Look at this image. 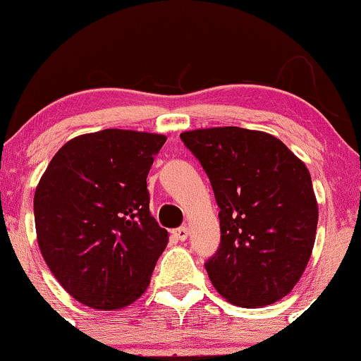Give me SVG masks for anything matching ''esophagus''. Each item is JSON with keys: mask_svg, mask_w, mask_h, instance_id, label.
Wrapping results in <instances>:
<instances>
[{"mask_svg": "<svg viewBox=\"0 0 361 361\" xmlns=\"http://www.w3.org/2000/svg\"><path fill=\"white\" fill-rule=\"evenodd\" d=\"M172 235H174L179 241H185L187 236H189V228H187V226H180V228H176L172 231Z\"/></svg>", "mask_w": 361, "mask_h": 361, "instance_id": "34e87169", "label": "esophagus"}]
</instances>
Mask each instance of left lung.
Listing matches in <instances>:
<instances>
[{"instance_id":"left-lung-1","label":"left lung","mask_w":361,"mask_h":361,"mask_svg":"<svg viewBox=\"0 0 361 361\" xmlns=\"http://www.w3.org/2000/svg\"><path fill=\"white\" fill-rule=\"evenodd\" d=\"M209 176L221 241L205 263L214 288L240 307L288 295L312 255L319 207L307 167L283 141L238 126L180 135Z\"/></svg>"}]
</instances>
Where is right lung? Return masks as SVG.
Masks as SVG:
<instances>
[{"mask_svg":"<svg viewBox=\"0 0 361 361\" xmlns=\"http://www.w3.org/2000/svg\"><path fill=\"white\" fill-rule=\"evenodd\" d=\"M167 137L103 130L67 141L34 194L49 269L83 305L115 310L140 299L167 246L149 212L146 177Z\"/></svg>","mask_w":361,"mask_h":361,"instance_id":"1","label":"right lung"}]
</instances>
